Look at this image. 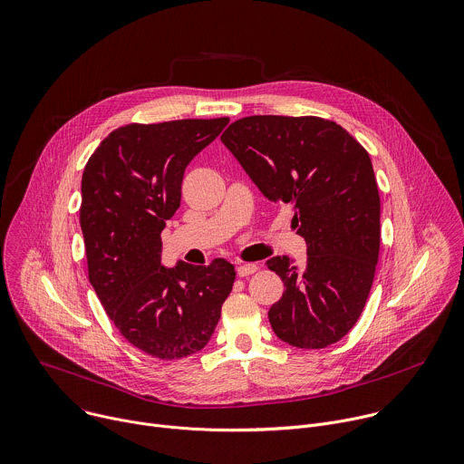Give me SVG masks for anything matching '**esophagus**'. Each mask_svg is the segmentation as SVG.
<instances>
[{
  "label": "esophagus",
  "mask_w": 464,
  "mask_h": 464,
  "mask_svg": "<svg viewBox=\"0 0 464 464\" xmlns=\"http://www.w3.org/2000/svg\"><path fill=\"white\" fill-rule=\"evenodd\" d=\"M236 270H237L239 277H246L257 270V265L256 263H241V265H237Z\"/></svg>",
  "instance_id": "1"
}]
</instances>
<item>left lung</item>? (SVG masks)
<instances>
[{"label": "left lung", "instance_id": "left-lung-1", "mask_svg": "<svg viewBox=\"0 0 464 464\" xmlns=\"http://www.w3.org/2000/svg\"><path fill=\"white\" fill-rule=\"evenodd\" d=\"M221 140L268 201L293 207V227L307 243L304 265L287 256L266 261L285 285L268 311L272 331L300 349L336 343L356 324L379 261L372 159L342 126L320 117H245Z\"/></svg>", "mask_w": 464, "mask_h": 464}]
</instances>
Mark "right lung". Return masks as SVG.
I'll return each mask as SVG.
<instances>
[{"mask_svg":"<svg viewBox=\"0 0 464 464\" xmlns=\"http://www.w3.org/2000/svg\"><path fill=\"white\" fill-rule=\"evenodd\" d=\"M228 124L184 119L111 131L82 175L80 227L89 282L121 334L160 360L201 351L221 318L236 270L160 261V232L180 205L190 160Z\"/></svg>","mask_w":464,"mask_h":464,"instance_id":"right-lung-1","label":"right lung"}]
</instances>
